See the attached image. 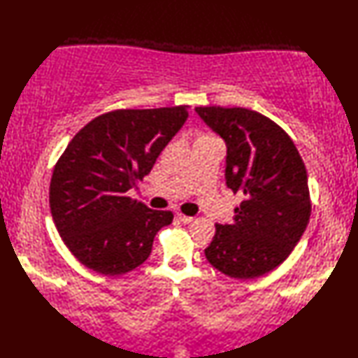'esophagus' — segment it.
I'll list each match as a JSON object with an SVG mask.
<instances>
[{
	"label": "esophagus",
	"mask_w": 358,
	"mask_h": 358,
	"mask_svg": "<svg viewBox=\"0 0 358 358\" xmlns=\"http://www.w3.org/2000/svg\"><path fill=\"white\" fill-rule=\"evenodd\" d=\"M177 218L180 220L181 223H185V224H189V223L194 222V217H187L185 214H181V212H177Z\"/></svg>",
	"instance_id": "obj_1"
}]
</instances>
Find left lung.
Listing matches in <instances>:
<instances>
[{
  "instance_id": "obj_1",
  "label": "left lung",
  "mask_w": 358,
  "mask_h": 358,
  "mask_svg": "<svg viewBox=\"0 0 358 358\" xmlns=\"http://www.w3.org/2000/svg\"><path fill=\"white\" fill-rule=\"evenodd\" d=\"M227 144L226 185L243 201L232 224H215L204 249L224 275L250 280L264 275L292 252L310 217L305 163L283 129L245 108H195Z\"/></svg>"
}]
</instances>
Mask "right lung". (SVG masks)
Returning a JSON list of instances; mask_svg holds the SVG:
<instances>
[{"instance_id":"obj_1","label":"right lung","mask_w":358,"mask_h":358,"mask_svg":"<svg viewBox=\"0 0 358 358\" xmlns=\"http://www.w3.org/2000/svg\"><path fill=\"white\" fill-rule=\"evenodd\" d=\"M189 106L117 109L80 129L53 167L49 206L72 255L103 275L148 260L171 210H154L126 192L154 167L187 118Z\"/></svg>"}]
</instances>
